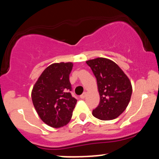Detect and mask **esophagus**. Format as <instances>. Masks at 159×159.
Here are the masks:
<instances>
[{
  "label": "esophagus",
  "mask_w": 159,
  "mask_h": 159,
  "mask_svg": "<svg viewBox=\"0 0 159 159\" xmlns=\"http://www.w3.org/2000/svg\"><path fill=\"white\" fill-rule=\"evenodd\" d=\"M86 95H87V94H86V92H84V93H83V94H82L81 95H80V98H86Z\"/></svg>",
  "instance_id": "esophagus-1"
}]
</instances>
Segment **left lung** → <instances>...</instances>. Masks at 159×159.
Returning a JSON list of instances; mask_svg holds the SVG:
<instances>
[{
  "label": "left lung",
  "instance_id": "left-lung-1",
  "mask_svg": "<svg viewBox=\"0 0 159 159\" xmlns=\"http://www.w3.org/2000/svg\"><path fill=\"white\" fill-rule=\"evenodd\" d=\"M97 80L100 95L98 106L93 115L102 120L117 118L127 108L132 95V85L127 75L116 63L105 57L89 60Z\"/></svg>",
  "mask_w": 159,
  "mask_h": 159
}]
</instances>
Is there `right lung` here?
<instances>
[{
  "label": "right lung",
  "instance_id": "right-lung-1",
  "mask_svg": "<svg viewBox=\"0 0 159 159\" xmlns=\"http://www.w3.org/2000/svg\"><path fill=\"white\" fill-rule=\"evenodd\" d=\"M73 63H54L48 66L32 90V100L41 120L58 128L66 125L72 117L77 100L72 97L69 75Z\"/></svg>",
  "mask_w": 159,
  "mask_h": 159
}]
</instances>
